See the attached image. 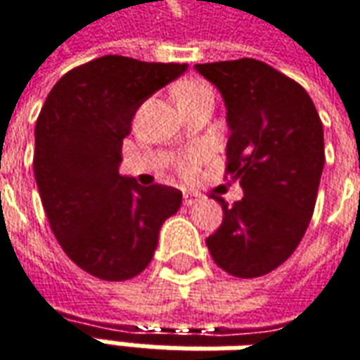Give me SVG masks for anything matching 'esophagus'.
<instances>
[{
  "mask_svg": "<svg viewBox=\"0 0 360 360\" xmlns=\"http://www.w3.org/2000/svg\"><path fill=\"white\" fill-rule=\"evenodd\" d=\"M197 201H201V195H199V193H195V191L183 193V203L187 205V207H189V205H195Z\"/></svg>",
  "mask_w": 360,
  "mask_h": 360,
  "instance_id": "esophagus-1",
  "label": "esophagus"
}]
</instances>
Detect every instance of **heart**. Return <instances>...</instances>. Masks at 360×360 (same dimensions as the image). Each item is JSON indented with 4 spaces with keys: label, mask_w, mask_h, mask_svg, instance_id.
I'll return each mask as SVG.
<instances>
[{
    "label": "heart",
    "mask_w": 360,
    "mask_h": 360,
    "mask_svg": "<svg viewBox=\"0 0 360 360\" xmlns=\"http://www.w3.org/2000/svg\"><path fill=\"white\" fill-rule=\"evenodd\" d=\"M201 95H213L211 87H209L207 83H203V81H185V83H181L179 87H177L175 99H177V101H185V99L201 97ZM201 161H203V153L193 151V153H189L185 159H181L179 171L183 175H193L195 169H197V165H199Z\"/></svg>",
    "instance_id": "1"
}]
</instances>
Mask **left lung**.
I'll list each match as a JSON object with an SVG mask.
<instances>
[{"mask_svg": "<svg viewBox=\"0 0 360 360\" xmlns=\"http://www.w3.org/2000/svg\"><path fill=\"white\" fill-rule=\"evenodd\" d=\"M227 107V173L243 199L217 197L223 223L209 235L213 261L253 279L285 263L313 217L325 167L323 123L297 81L257 59L197 63Z\"/></svg>", "mask_w": 360, "mask_h": 360, "instance_id": "8db88e82", "label": "left lung"}]
</instances>
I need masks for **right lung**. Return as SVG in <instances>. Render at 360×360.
Here are the masks:
<instances>
[{
  "label": "right lung",
  "instance_id": "obj_1",
  "mask_svg": "<svg viewBox=\"0 0 360 360\" xmlns=\"http://www.w3.org/2000/svg\"><path fill=\"white\" fill-rule=\"evenodd\" d=\"M187 71L103 56L53 85L35 123L33 173L51 231L69 259L103 281H127L151 263L179 189L143 187L119 173L123 139L145 99Z\"/></svg>",
  "mask_w": 360,
  "mask_h": 360
}]
</instances>
